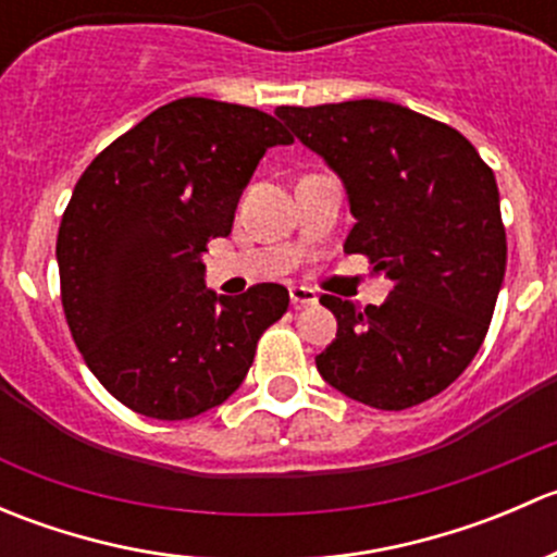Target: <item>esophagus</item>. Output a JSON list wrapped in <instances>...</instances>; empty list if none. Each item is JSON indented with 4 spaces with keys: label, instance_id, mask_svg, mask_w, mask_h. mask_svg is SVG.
Returning <instances> with one entry per match:
<instances>
[{
    "label": "esophagus",
    "instance_id": "1",
    "mask_svg": "<svg viewBox=\"0 0 557 557\" xmlns=\"http://www.w3.org/2000/svg\"><path fill=\"white\" fill-rule=\"evenodd\" d=\"M290 305L299 310V307H312L318 305V296H314V290L305 288V285H290Z\"/></svg>",
    "mask_w": 557,
    "mask_h": 557
}]
</instances>
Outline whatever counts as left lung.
<instances>
[{
  "mask_svg": "<svg viewBox=\"0 0 557 557\" xmlns=\"http://www.w3.org/2000/svg\"><path fill=\"white\" fill-rule=\"evenodd\" d=\"M301 145L339 174L363 252L393 283L380 307L336 296V339L314 358L320 377L374 409L429 401L480 350L507 269L493 170L447 123L383 99L277 107Z\"/></svg>",
  "mask_w": 557,
  "mask_h": 557,
  "instance_id": "left-lung-1",
  "label": "left lung"
}]
</instances>
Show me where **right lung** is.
Here are the masks:
<instances>
[{"mask_svg":"<svg viewBox=\"0 0 557 557\" xmlns=\"http://www.w3.org/2000/svg\"><path fill=\"white\" fill-rule=\"evenodd\" d=\"M294 137L243 104L185 97L150 112L81 174L55 239L61 305L94 377L156 420H188L243 385L288 290L205 285L207 243L234 212L267 148Z\"/></svg>","mask_w":557,"mask_h":557,"instance_id":"obj_1","label":"right lung"}]
</instances>
